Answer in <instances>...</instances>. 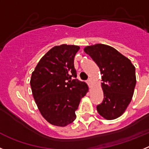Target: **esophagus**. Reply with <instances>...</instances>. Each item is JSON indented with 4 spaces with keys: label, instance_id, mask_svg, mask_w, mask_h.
Masks as SVG:
<instances>
[{
    "label": "esophagus",
    "instance_id": "1",
    "mask_svg": "<svg viewBox=\"0 0 149 149\" xmlns=\"http://www.w3.org/2000/svg\"><path fill=\"white\" fill-rule=\"evenodd\" d=\"M86 83H87V84L89 85V86H90L91 84H92V81H91V79H88L87 81H86Z\"/></svg>",
    "mask_w": 149,
    "mask_h": 149
}]
</instances>
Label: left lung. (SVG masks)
<instances>
[{
	"label": "left lung",
	"mask_w": 149,
	"mask_h": 149,
	"mask_svg": "<svg viewBox=\"0 0 149 149\" xmlns=\"http://www.w3.org/2000/svg\"><path fill=\"white\" fill-rule=\"evenodd\" d=\"M99 67L102 74L104 100L97 106L98 113L112 120L125 111L136 86L135 67L131 60L111 46L96 44L84 48Z\"/></svg>",
	"instance_id": "1"
}]
</instances>
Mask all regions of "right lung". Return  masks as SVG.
Wrapping results in <instances>:
<instances>
[{
	"label": "right lung",
	"mask_w": 149,
	"mask_h": 149,
	"mask_svg": "<svg viewBox=\"0 0 149 149\" xmlns=\"http://www.w3.org/2000/svg\"><path fill=\"white\" fill-rule=\"evenodd\" d=\"M77 45L54 46L41 58L33 72L30 86L40 113L53 125L65 127L76 119L81 98L88 92L77 77L74 58Z\"/></svg>",
	"instance_id": "obj_1"
}]
</instances>
